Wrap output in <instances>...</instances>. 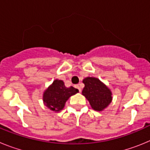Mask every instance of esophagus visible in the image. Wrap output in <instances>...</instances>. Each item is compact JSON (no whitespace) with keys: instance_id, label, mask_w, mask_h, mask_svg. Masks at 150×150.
I'll list each match as a JSON object with an SVG mask.
<instances>
[{"instance_id":"obj_1","label":"esophagus","mask_w":150,"mask_h":150,"mask_svg":"<svg viewBox=\"0 0 150 150\" xmlns=\"http://www.w3.org/2000/svg\"><path fill=\"white\" fill-rule=\"evenodd\" d=\"M74 87H75L76 88H78V90H79V91H81V88L79 87V85H75V86H74Z\"/></svg>"}]
</instances>
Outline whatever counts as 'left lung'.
I'll return each mask as SVG.
<instances>
[{
  "label": "left lung",
  "mask_w": 150,
  "mask_h": 150,
  "mask_svg": "<svg viewBox=\"0 0 150 150\" xmlns=\"http://www.w3.org/2000/svg\"><path fill=\"white\" fill-rule=\"evenodd\" d=\"M85 87L82 94L88 100L91 108L97 111H102L112 101L110 89L95 77L85 78L83 80Z\"/></svg>",
  "instance_id": "left-lung-1"
}]
</instances>
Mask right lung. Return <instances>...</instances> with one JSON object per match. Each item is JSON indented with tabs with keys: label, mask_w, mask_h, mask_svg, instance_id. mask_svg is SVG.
<instances>
[{
	"label": "right lung",
	"mask_w": 150,
	"mask_h": 150,
	"mask_svg": "<svg viewBox=\"0 0 150 150\" xmlns=\"http://www.w3.org/2000/svg\"><path fill=\"white\" fill-rule=\"evenodd\" d=\"M77 92V88L73 86L67 88L62 80L55 79L43 92V103L51 110L59 112L64 107L69 98Z\"/></svg>",
	"instance_id": "obj_1"
}]
</instances>
